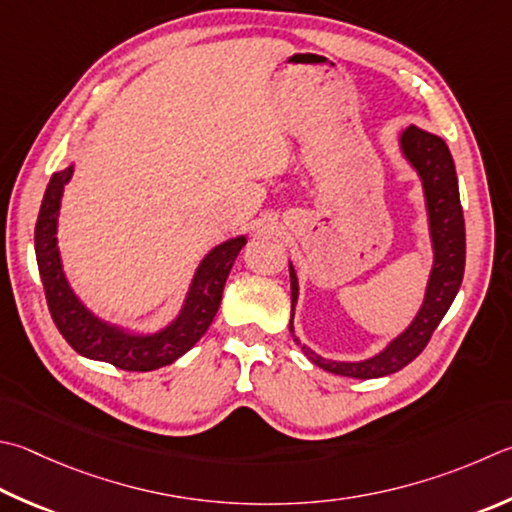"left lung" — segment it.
Masks as SVG:
<instances>
[{"mask_svg":"<svg viewBox=\"0 0 512 512\" xmlns=\"http://www.w3.org/2000/svg\"><path fill=\"white\" fill-rule=\"evenodd\" d=\"M398 150H401L407 165L416 172L423 190L427 235H430L432 246V266L430 275H427L423 302L418 306L412 322L369 358L333 360L302 345L304 356L313 365L338 376L362 380L380 378L410 365L425 349L427 340L439 327V322L448 313L450 304L461 288L463 268H466V224H463L457 167H454L450 147L445 145L441 136L410 125L398 134ZM288 275H291V320H288V331L293 333L295 342H300L293 327L297 300H300V282H297L291 259H288Z\"/></svg>","mask_w":512,"mask_h":512,"instance_id":"1","label":"left lung"}]
</instances>
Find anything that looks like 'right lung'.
<instances>
[{
  "instance_id": "1",
  "label": "right lung",
  "mask_w": 512,
  "mask_h": 512,
  "mask_svg": "<svg viewBox=\"0 0 512 512\" xmlns=\"http://www.w3.org/2000/svg\"><path fill=\"white\" fill-rule=\"evenodd\" d=\"M76 163L55 172L46 185L40 215L35 224V257L44 284L46 302L55 327L64 340L89 360L109 362L125 371H152L172 365L185 351L201 340L215 320L221 293L239 250L248 237L237 235L212 246L194 271L183 295V302L170 322L154 331L125 329L120 324L102 320L80 300L64 271L58 246V224L62 194L71 181Z\"/></svg>"
}]
</instances>
